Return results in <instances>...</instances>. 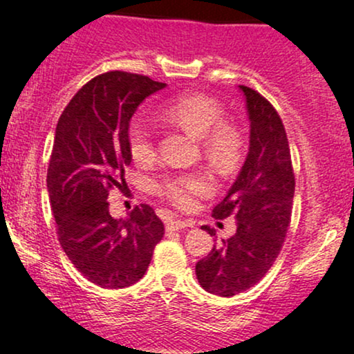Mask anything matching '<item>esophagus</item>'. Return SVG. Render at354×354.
<instances>
[{"mask_svg": "<svg viewBox=\"0 0 354 354\" xmlns=\"http://www.w3.org/2000/svg\"><path fill=\"white\" fill-rule=\"evenodd\" d=\"M185 228H193V221H183V219H171L166 223V231H178Z\"/></svg>", "mask_w": 354, "mask_h": 354, "instance_id": "obj_1", "label": "esophagus"}]
</instances>
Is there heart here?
<instances>
[{
	"label": "heart",
	"mask_w": 354,
	"mask_h": 354,
	"mask_svg": "<svg viewBox=\"0 0 354 354\" xmlns=\"http://www.w3.org/2000/svg\"><path fill=\"white\" fill-rule=\"evenodd\" d=\"M158 120L186 129L200 138L203 154L221 171H230L239 163L245 149L241 129L225 120V108L205 95H186L156 108ZM129 156L136 165L151 163L156 156V135L145 120H133L126 129ZM156 191L180 209L193 208L200 196L211 191L206 173H183L156 183Z\"/></svg>",
	"instance_id": "b5f03b06"
}]
</instances>
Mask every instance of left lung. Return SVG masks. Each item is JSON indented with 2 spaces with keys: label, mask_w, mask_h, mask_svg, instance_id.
<instances>
[{
  "label": "left lung",
  "mask_w": 354,
  "mask_h": 354,
  "mask_svg": "<svg viewBox=\"0 0 354 354\" xmlns=\"http://www.w3.org/2000/svg\"><path fill=\"white\" fill-rule=\"evenodd\" d=\"M250 115V151L238 180L214 206L213 218L234 216L236 233L196 263L206 291L234 296L250 290L278 258L291 223L295 173L286 129L273 104L239 84ZM213 236V230L203 226Z\"/></svg>",
  "instance_id": "left-lung-1"
}]
</instances>
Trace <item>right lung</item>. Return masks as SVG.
I'll return each instance as SVG.
<instances>
[{
    "instance_id": "add662e5",
    "label": "right lung",
    "mask_w": 354,
    "mask_h": 354,
    "mask_svg": "<svg viewBox=\"0 0 354 354\" xmlns=\"http://www.w3.org/2000/svg\"><path fill=\"white\" fill-rule=\"evenodd\" d=\"M165 86L135 73H103L73 96L56 124L46 176L56 233L76 270L101 288L140 281L165 234L149 205L115 219L108 203L109 191L124 186V168L131 163L129 120Z\"/></svg>"
}]
</instances>
